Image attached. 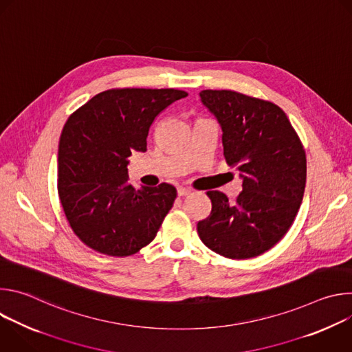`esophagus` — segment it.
I'll return each instance as SVG.
<instances>
[{"mask_svg":"<svg viewBox=\"0 0 352 352\" xmlns=\"http://www.w3.org/2000/svg\"><path fill=\"white\" fill-rule=\"evenodd\" d=\"M190 193V189L188 188H178V196H188Z\"/></svg>","mask_w":352,"mask_h":352,"instance_id":"obj_1","label":"esophagus"}]
</instances>
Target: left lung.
I'll return each mask as SVG.
<instances>
[{
  "instance_id": "1",
  "label": "left lung",
  "mask_w": 352,
  "mask_h": 352,
  "mask_svg": "<svg viewBox=\"0 0 352 352\" xmlns=\"http://www.w3.org/2000/svg\"><path fill=\"white\" fill-rule=\"evenodd\" d=\"M202 103L223 129L224 157L242 178L235 202L209 190L210 216L197 234L228 259L255 258L289 230L302 202L307 155L285 113L267 100L234 90H202Z\"/></svg>"
}]
</instances>
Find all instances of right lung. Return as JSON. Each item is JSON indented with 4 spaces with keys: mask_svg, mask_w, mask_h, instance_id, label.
Here are the masks:
<instances>
[{
    "mask_svg": "<svg viewBox=\"0 0 352 352\" xmlns=\"http://www.w3.org/2000/svg\"><path fill=\"white\" fill-rule=\"evenodd\" d=\"M188 96L178 89H110L72 113L58 144V196L75 235L109 256H131L152 242L174 205L170 184L136 190L128 159L146 152L156 117Z\"/></svg>",
    "mask_w": 352,
    "mask_h": 352,
    "instance_id": "add662e5",
    "label": "right lung"
}]
</instances>
